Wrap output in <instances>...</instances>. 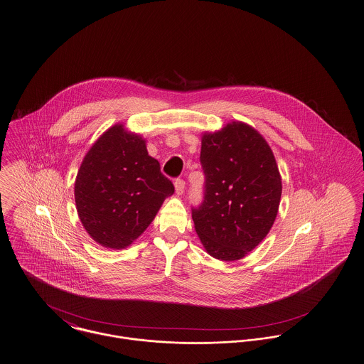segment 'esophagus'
Returning a JSON list of instances; mask_svg holds the SVG:
<instances>
[{
    "label": "esophagus",
    "mask_w": 364,
    "mask_h": 364,
    "mask_svg": "<svg viewBox=\"0 0 364 364\" xmlns=\"http://www.w3.org/2000/svg\"><path fill=\"white\" fill-rule=\"evenodd\" d=\"M184 188H186V183H184L183 180L177 178V180L174 181V190H176V193H177V195H183Z\"/></svg>",
    "instance_id": "obj_1"
}]
</instances>
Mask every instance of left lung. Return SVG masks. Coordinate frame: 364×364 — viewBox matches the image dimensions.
Listing matches in <instances>:
<instances>
[{"label": "left lung", "instance_id": "8db88e82", "mask_svg": "<svg viewBox=\"0 0 364 364\" xmlns=\"http://www.w3.org/2000/svg\"><path fill=\"white\" fill-rule=\"evenodd\" d=\"M200 162L205 200L192 210L199 240L215 259H242L277 217L282 181L274 154L254 127L235 120L202 134Z\"/></svg>", "mask_w": 364, "mask_h": 364}]
</instances>
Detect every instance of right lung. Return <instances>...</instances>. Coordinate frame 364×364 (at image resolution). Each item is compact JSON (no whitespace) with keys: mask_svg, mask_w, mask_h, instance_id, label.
I'll use <instances>...</instances> for the list:
<instances>
[{"mask_svg":"<svg viewBox=\"0 0 364 364\" xmlns=\"http://www.w3.org/2000/svg\"><path fill=\"white\" fill-rule=\"evenodd\" d=\"M173 192L159 162L149 156L146 139L122 122L92 143L75 180L82 225L94 242L110 250L135 242Z\"/></svg>","mask_w":364,"mask_h":364,"instance_id":"obj_1","label":"right lung"}]
</instances>
